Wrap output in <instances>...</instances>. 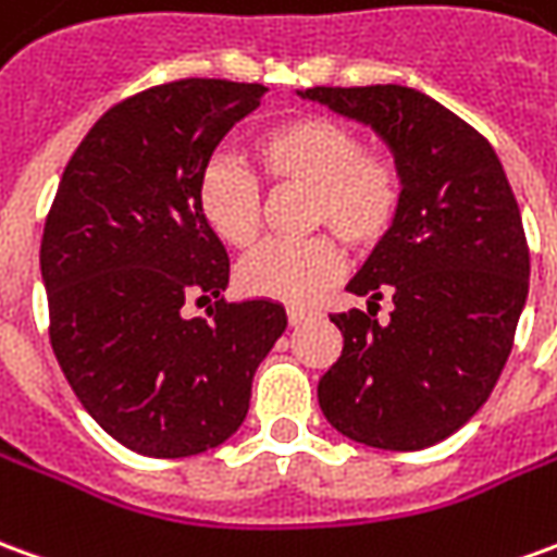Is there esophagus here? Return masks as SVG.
Instances as JSON below:
<instances>
[{
  "label": "esophagus",
  "mask_w": 557,
  "mask_h": 557,
  "mask_svg": "<svg viewBox=\"0 0 557 557\" xmlns=\"http://www.w3.org/2000/svg\"><path fill=\"white\" fill-rule=\"evenodd\" d=\"M286 317H289L292 329H298V325H305L307 319H313L317 313H313V310H307V307H289V310H286Z\"/></svg>",
  "instance_id": "1"
}]
</instances>
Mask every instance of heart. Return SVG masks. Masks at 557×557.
<instances>
[{"mask_svg":"<svg viewBox=\"0 0 557 557\" xmlns=\"http://www.w3.org/2000/svg\"><path fill=\"white\" fill-rule=\"evenodd\" d=\"M259 169L271 184L301 186L307 228H329L352 250L388 238L404 205L398 159L364 147L361 132L332 116H289L256 138ZM198 213L228 247H250L262 220V186L232 157H213L196 186ZM341 250L329 235L268 240L238 265V286L256 298L307 305L341 274Z\"/></svg>","mask_w":557,"mask_h":557,"instance_id":"obj_1","label":"heart"}]
</instances>
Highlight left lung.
Instances as JSON below:
<instances>
[{
	"label": "left lung",
	"mask_w": 557,
	"mask_h": 557,
	"mask_svg": "<svg viewBox=\"0 0 557 557\" xmlns=\"http://www.w3.org/2000/svg\"><path fill=\"white\" fill-rule=\"evenodd\" d=\"M301 99L371 126L404 174V205L346 289L368 313H334L344 352L319 407L344 437L416 453L446 441L488 400L528 298L522 213L492 144L419 89L313 87ZM396 310L375 319L382 292Z\"/></svg>",
	"instance_id": "obj_1"
}]
</instances>
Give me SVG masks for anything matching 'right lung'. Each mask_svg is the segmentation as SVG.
Returning a JSON list of instances; mask_svg holds the SVG:
<instances>
[{"label":"right lung","instance_id":"right-lung-1","mask_svg":"<svg viewBox=\"0 0 557 557\" xmlns=\"http://www.w3.org/2000/svg\"><path fill=\"white\" fill-rule=\"evenodd\" d=\"M265 92L211 77L144 89L104 111L62 171L41 238L50 344L84 410L132 453L186 458L228 441L286 329L271 298L183 317L189 297L228 286L198 174Z\"/></svg>","mask_w":557,"mask_h":557}]
</instances>
